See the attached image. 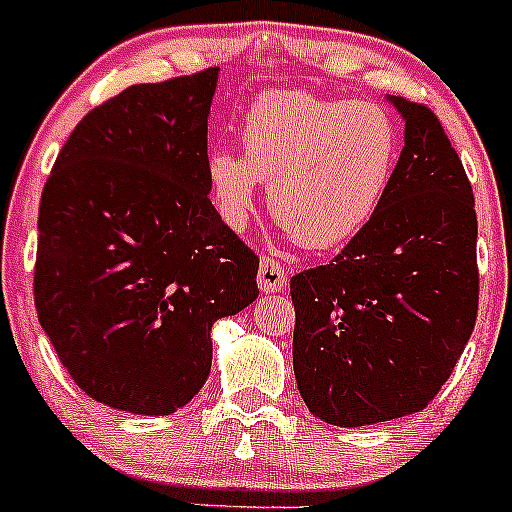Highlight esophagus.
I'll return each instance as SVG.
<instances>
[{
	"instance_id": "34e87169",
	"label": "esophagus",
	"mask_w": 512,
	"mask_h": 512,
	"mask_svg": "<svg viewBox=\"0 0 512 512\" xmlns=\"http://www.w3.org/2000/svg\"><path fill=\"white\" fill-rule=\"evenodd\" d=\"M286 283L288 276L286 271H283L281 263H278L276 258L263 256L261 266H258V288H261L263 293H278L286 288Z\"/></svg>"
}]
</instances>
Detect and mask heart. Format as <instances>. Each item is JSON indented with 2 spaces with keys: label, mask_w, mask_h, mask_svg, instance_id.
Wrapping results in <instances>:
<instances>
[{
  "label": "heart",
  "mask_w": 512,
  "mask_h": 512,
  "mask_svg": "<svg viewBox=\"0 0 512 512\" xmlns=\"http://www.w3.org/2000/svg\"><path fill=\"white\" fill-rule=\"evenodd\" d=\"M244 157H207L219 217L244 229L258 182L273 219L305 249L347 244L382 207L399 160V128L372 100H333L303 91L261 93L241 123Z\"/></svg>",
  "instance_id": "b5f03b06"
}]
</instances>
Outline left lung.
Returning a JSON list of instances; mask_svg holds the SVG:
<instances>
[{
  "instance_id": "1",
  "label": "left lung",
  "mask_w": 512,
  "mask_h": 512,
  "mask_svg": "<svg viewBox=\"0 0 512 512\" xmlns=\"http://www.w3.org/2000/svg\"><path fill=\"white\" fill-rule=\"evenodd\" d=\"M389 103L404 147L382 207L335 261L291 278L298 392L310 414L347 429L421 412L478 313L471 182L426 105Z\"/></svg>"
}]
</instances>
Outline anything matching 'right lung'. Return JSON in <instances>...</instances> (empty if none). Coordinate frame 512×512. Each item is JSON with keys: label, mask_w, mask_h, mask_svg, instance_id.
I'll return each mask as SVG.
<instances>
[{"label": "right lung", "mask_w": 512, "mask_h": 512, "mask_svg": "<svg viewBox=\"0 0 512 512\" xmlns=\"http://www.w3.org/2000/svg\"><path fill=\"white\" fill-rule=\"evenodd\" d=\"M217 81L207 68L105 100L41 194L39 323L73 382L120 412L192 402L212 370V325L258 298V256L209 199Z\"/></svg>", "instance_id": "add662e5"}]
</instances>
